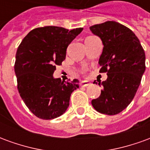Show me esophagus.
Listing matches in <instances>:
<instances>
[{
  "mask_svg": "<svg viewBox=\"0 0 150 150\" xmlns=\"http://www.w3.org/2000/svg\"><path fill=\"white\" fill-rule=\"evenodd\" d=\"M89 84H90V83L88 81H86V80L82 81L81 83H80V86H81V87H87V86H88Z\"/></svg>",
  "mask_w": 150,
  "mask_h": 150,
  "instance_id": "esophagus-1",
  "label": "esophagus"
}]
</instances>
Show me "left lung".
<instances>
[{
  "mask_svg": "<svg viewBox=\"0 0 150 150\" xmlns=\"http://www.w3.org/2000/svg\"><path fill=\"white\" fill-rule=\"evenodd\" d=\"M90 30L104 45L99 59L100 72L108 75L105 81L99 82L101 94L91 104L99 112L116 115L135 96L145 71V51L135 34L116 21L94 25Z\"/></svg>",
  "mask_w": 150,
  "mask_h": 150,
  "instance_id": "obj_1",
  "label": "left lung"
}]
</instances>
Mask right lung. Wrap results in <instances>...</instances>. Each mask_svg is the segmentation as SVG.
Masks as SVG:
<instances>
[{
  "instance_id": "1",
  "label": "right lung",
  "mask_w": 150,
  "mask_h": 150,
  "mask_svg": "<svg viewBox=\"0 0 150 150\" xmlns=\"http://www.w3.org/2000/svg\"><path fill=\"white\" fill-rule=\"evenodd\" d=\"M83 28L71 30L44 26L31 30L16 53L14 71L22 100L34 115L52 120L65 112L79 80L64 82L54 78L56 66L66 59L67 48Z\"/></svg>"
}]
</instances>
